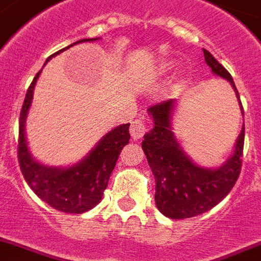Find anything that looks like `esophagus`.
Segmentation results:
<instances>
[{"instance_id":"34e87169","label":"esophagus","mask_w":261,"mask_h":261,"mask_svg":"<svg viewBox=\"0 0 261 261\" xmlns=\"http://www.w3.org/2000/svg\"><path fill=\"white\" fill-rule=\"evenodd\" d=\"M149 131V124L144 119H135L131 122L130 133L133 139H141Z\"/></svg>"}]
</instances>
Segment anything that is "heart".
<instances>
[{"label":"heart","instance_id":"1","mask_svg":"<svg viewBox=\"0 0 261 261\" xmlns=\"http://www.w3.org/2000/svg\"><path fill=\"white\" fill-rule=\"evenodd\" d=\"M163 68H167V65H164V67H163Z\"/></svg>","mask_w":261,"mask_h":261}]
</instances>
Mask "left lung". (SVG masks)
I'll return each instance as SVG.
<instances>
[{
    "mask_svg": "<svg viewBox=\"0 0 261 261\" xmlns=\"http://www.w3.org/2000/svg\"><path fill=\"white\" fill-rule=\"evenodd\" d=\"M202 51L212 72L227 79L240 99L230 72L210 51ZM240 107L244 113L241 101ZM172 111L174 99L149 107L154 127L144 137L142 149L156 179L154 201L159 211L171 219L193 218L218 205L236 185L242 167L245 127L238 135L234 154L218 170H208L196 166L179 148L171 131Z\"/></svg>",
    "mask_w": 261,
    "mask_h": 261,
    "instance_id": "1",
    "label": "left lung"
}]
</instances>
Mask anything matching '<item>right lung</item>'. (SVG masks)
<instances>
[{
	"label": "right lung",
	"instance_id": "right-lung-1",
	"mask_svg": "<svg viewBox=\"0 0 261 261\" xmlns=\"http://www.w3.org/2000/svg\"><path fill=\"white\" fill-rule=\"evenodd\" d=\"M95 39L97 38L82 39L69 46ZM69 46L51 55L46 60V63L53 56L59 55L60 51L68 49ZM39 73L41 71L35 75L30 85L20 111L17 141V159L20 170L25 182L33 189V192L41 200L47 202L51 208L65 214H83L97 205L104 196V190L108 186L109 176L116 166L120 150L130 141V124H122L109 131L86 159H83L82 162L71 168H53L39 164L30 154L24 137L25 116L31 105L34 86Z\"/></svg>",
	"mask_w": 261,
	"mask_h": 261
}]
</instances>
